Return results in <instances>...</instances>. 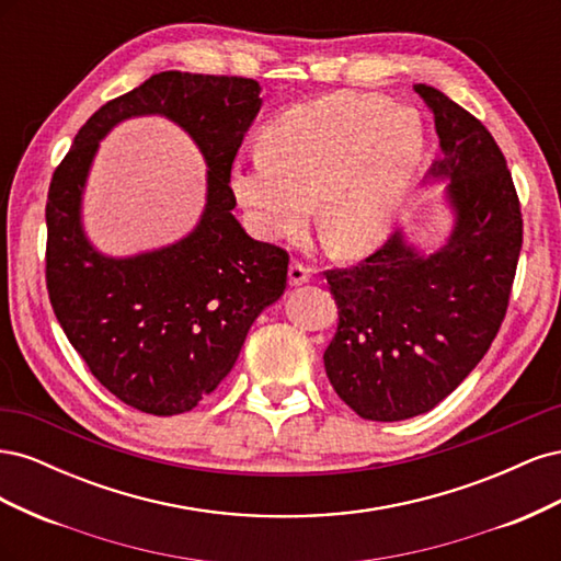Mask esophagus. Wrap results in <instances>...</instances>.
I'll return each mask as SVG.
<instances>
[{
	"mask_svg": "<svg viewBox=\"0 0 561 561\" xmlns=\"http://www.w3.org/2000/svg\"><path fill=\"white\" fill-rule=\"evenodd\" d=\"M309 280H311V268L301 262H293L290 264V285L297 287V285H304Z\"/></svg>",
	"mask_w": 561,
	"mask_h": 561,
	"instance_id": "obj_1",
	"label": "esophagus"
}]
</instances>
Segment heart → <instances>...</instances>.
<instances>
[{
  "label": "heart",
  "mask_w": 561,
  "mask_h": 561,
  "mask_svg": "<svg viewBox=\"0 0 561 561\" xmlns=\"http://www.w3.org/2000/svg\"><path fill=\"white\" fill-rule=\"evenodd\" d=\"M423 157L414 110L339 91L271 118L262 149L231 163L229 186L245 227L262 241L318 227L334 252L377 248L396 227Z\"/></svg>",
  "instance_id": "b5f03b06"
}]
</instances>
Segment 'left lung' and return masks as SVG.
<instances>
[{
  "mask_svg": "<svg viewBox=\"0 0 561 561\" xmlns=\"http://www.w3.org/2000/svg\"><path fill=\"white\" fill-rule=\"evenodd\" d=\"M414 91L435 116L428 180H447V241L426 254L396 231L358 266L325 271L339 325L322 360L336 396L369 421L426 414L470 375L499 334L522 250L519 198L496 140L443 91Z\"/></svg>",
  "mask_w": 561,
  "mask_h": 561,
  "instance_id": "obj_1",
  "label": "left lung"
}]
</instances>
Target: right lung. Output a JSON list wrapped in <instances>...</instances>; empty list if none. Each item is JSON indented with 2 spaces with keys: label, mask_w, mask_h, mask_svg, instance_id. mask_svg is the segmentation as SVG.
<instances>
[{
  "label": "right lung",
  "mask_w": 561,
  "mask_h": 561,
  "mask_svg": "<svg viewBox=\"0 0 561 561\" xmlns=\"http://www.w3.org/2000/svg\"><path fill=\"white\" fill-rule=\"evenodd\" d=\"M260 91L243 77L151 75L81 126L50 180V307L91 375L145 414L194 410L231 371L254 318L285 293L287 252L250 239L231 213L229 171L262 107ZM147 113L171 117L202 149L207 208L178 244L107 259L82 233V186L99 140L116 123Z\"/></svg>",
  "instance_id": "right-lung-1"
}]
</instances>
